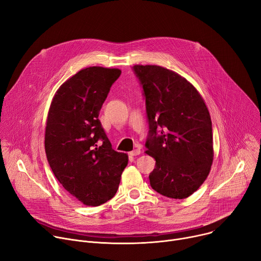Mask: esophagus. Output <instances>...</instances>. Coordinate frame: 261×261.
I'll return each instance as SVG.
<instances>
[{
    "mask_svg": "<svg viewBox=\"0 0 261 261\" xmlns=\"http://www.w3.org/2000/svg\"><path fill=\"white\" fill-rule=\"evenodd\" d=\"M141 149H134L133 151H131L129 154L131 155V156H136V155H140L141 154Z\"/></svg>",
    "mask_w": 261,
    "mask_h": 261,
    "instance_id": "34e87169",
    "label": "esophagus"
}]
</instances>
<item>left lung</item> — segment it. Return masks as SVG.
Here are the masks:
<instances>
[{
    "label": "left lung",
    "mask_w": 261,
    "mask_h": 261,
    "mask_svg": "<svg viewBox=\"0 0 261 261\" xmlns=\"http://www.w3.org/2000/svg\"><path fill=\"white\" fill-rule=\"evenodd\" d=\"M133 70L146 98V153L156 162L150 185L166 197L187 198L203 184L213 163L209 110L195 87L178 73L156 65H135Z\"/></svg>",
    "instance_id": "8db88e82"
}]
</instances>
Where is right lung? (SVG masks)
I'll return each instance as SVG.
<instances>
[{"mask_svg": "<svg viewBox=\"0 0 261 261\" xmlns=\"http://www.w3.org/2000/svg\"><path fill=\"white\" fill-rule=\"evenodd\" d=\"M120 73L117 68L82 69L60 87L49 108L47 161L65 190L86 205L96 206L111 199L128 164L126 153L112 149L98 119Z\"/></svg>", "mask_w": 261, "mask_h": 261, "instance_id": "add662e5", "label": "right lung"}]
</instances>
